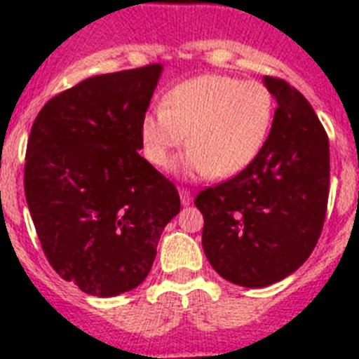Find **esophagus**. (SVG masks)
Returning a JSON list of instances; mask_svg holds the SVG:
<instances>
[{"label": "esophagus", "instance_id": "34e87169", "mask_svg": "<svg viewBox=\"0 0 359 359\" xmlns=\"http://www.w3.org/2000/svg\"><path fill=\"white\" fill-rule=\"evenodd\" d=\"M180 198H182V205L187 207L192 203V192L189 189H180Z\"/></svg>", "mask_w": 359, "mask_h": 359}]
</instances>
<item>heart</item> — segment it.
<instances>
[{
  "instance_id": "1",
  "label": "heart",
  "mask_w": 359,
  "mask_h": 359,
  "mask_svg": "<svg viewBox=\"0 0 359 359\" xmlns=\"http://www.w3.org/2000/svg\"><path fill=\"white\" fill-rule=\"evenodd\" d=\"M273 115L275 98L262 82L205 73L172 86L161 107L145 113L142 152L152 167L167 170L187 142V172L236 176L261 154Z\"/></svg>"
}]
</instances>
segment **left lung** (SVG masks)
I'll return each instance as SVG.
<instances>
[{
  "label": "left lung",
  "instance_id": "8db88e82",
  "mask_svg": "<svg viewBox=\"0 0 359 359\" xmlns=\"http://www.w3.org/2000/svg\"><path fill=\"white\" fill-rule=\"evenodd\" d=\"M277 100L266 145L248 169L201 190L203 250L231 284L266 287L315 250L329 198V138L306 97L264 77Z\"/></svg>",
  "mask_w": 359,
  "mask_h": 359
}]
</instances>
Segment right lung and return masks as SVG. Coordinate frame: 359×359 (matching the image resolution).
I'll list each match as a JSON object with an SVG mask.
<instances>
[{"mask_svg": "<svg viewBox=\"0 0 359 359\" xmlns=\"http://www.w3.org/2000/svg\"><path fill=\"white\" fill-rule=\"evenodd\" d=\"M161 65L95 75L55 95L32 126L25 194L43 252L95 297L140 286L182 203L138 154Z\"/></svg>", "mask_w": 359, "mask_h": 359, "instance_id": "1", "label": "right lung"}]
</instances>
